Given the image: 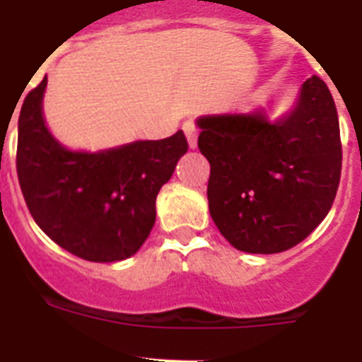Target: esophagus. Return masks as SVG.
I'll return each mask as SVG.
<instances>
[{
    "mask_svg": "<svg viewBox=\"0 0 362 362\" xmlns=\"http://www.w3.org/2000/svg\"><path fill=\"white\" fill-rule=\"evenodd\" d=\"M182 130H184V134H186L189 148H197V138H199V132H197L195 123H193V121H186V123L182 124Z\"/></svg>",
    "mask_w": 362,
    "mask_h": 362,
    "instance_id": "34e87169",
    "label": "esophagus"
}]
</instances>
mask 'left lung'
Segmentation results:
<instances>
[{"label":"left lung","mask_w":362,"mask_h":362,"mask_svg":"<svg viewBox=\"0 0 362 362\" xmlns=\"http://www.w3.org/2000/svg\"><path fill=\"white\" fill-rule=\"evenodd\" d=\"M208 158L209 215L232 247L278 254L324 221L341 180L342 147L335 101L313 75L289 112L265 108L197 117Z\"/></svg>","instance_id":"left-lung-1"}]
</instances>
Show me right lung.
<instances>
[{
  "instance_id": "add662e5",
  "label": "right lung",
  "mask_w": 362,
  "mask_h": 362,
  "mask_svg": "<svg viewBox=\"0 0 362 362\" xmlns=\"http://www.w3.org/2000/svg\"><path fill=\"white\" fill-rule=\"evenodd\" d=\"M45 86L47 77L27 93L18 119V180L35 223L86 261L134 256L156 221L158 193L186 154V136L73 151L45 124Z\"/></svg>"
}]
</instances>
